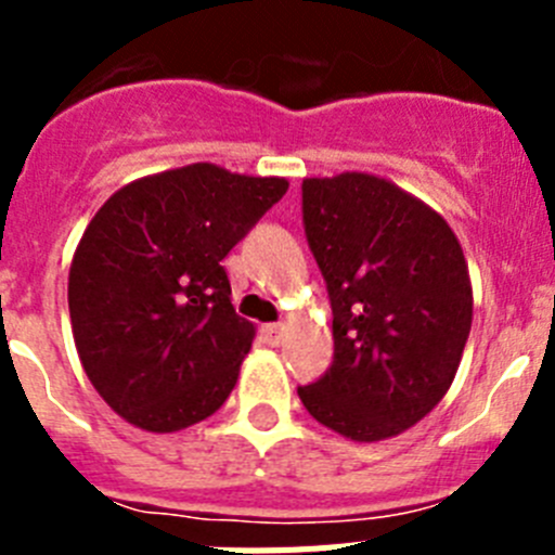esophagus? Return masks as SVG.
Listing matches in <instances>:
<instances>
[{
  "instance_id": "1",
  "label": "esophagus",
  "mask_w": 555,
  "mask_h": 555,
  "mask_svg": "<svg viewBox=\"0 0 555 555\" xmlns=\"http://www.w3.org/2000/svg\"><path fill=\"white\" fill-rule=\"evenodd\" d=\"M261 336H263V341H267V345L278 347V345H283L286 327H283V325H263L261 327Z\"/></svg>"
}]
</instances>
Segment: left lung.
I'll return each instance as SVG.
<instances>
[{
    "label": "left lung",
    "mask_w": 555,
    "mask_h": 555,
    "mask_svg": "<svg viewBox=\"0 0 555 555\" xmlns=\"http://www.w3.org/2000/svg\"><path fill=\"white\" fill-rule=\"evenodd\" d=\"M302 222L333 308V364L302 405L352 442L403 434L439 405L473 327L459 238L386 178L302 180Z\"/></svg>",
    "instance_id": "8db88e82"
}]
</instances>
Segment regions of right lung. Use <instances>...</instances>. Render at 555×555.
<instances>
[{"instance_id":"obj_1","label":"right lung","mask_w":555,"mask_h":555,"mask_svg":"<svg viewBox=\"0 0 555 555\" xmlns=\"http://www.w3.org/2000/svg\"><path fill=\"white\" fill-rule=\"evenodd\" d=\"M286 189L189 164L121 185L88 222L68 269L72 333L121 420L175 434L222 409L255 338L222 258Z\"/></svg>"}]
</instances>
